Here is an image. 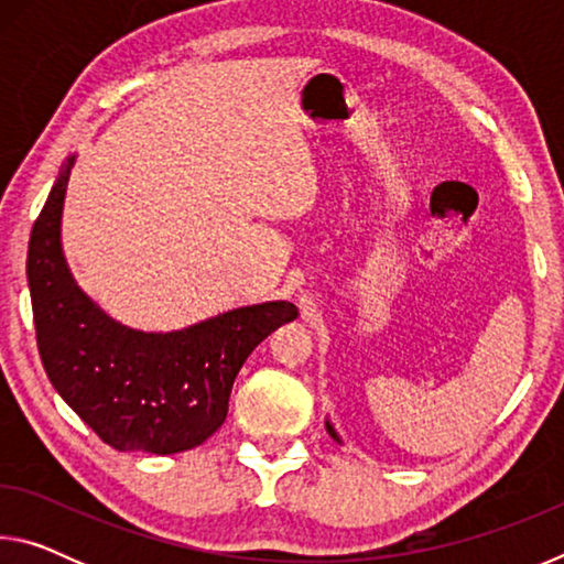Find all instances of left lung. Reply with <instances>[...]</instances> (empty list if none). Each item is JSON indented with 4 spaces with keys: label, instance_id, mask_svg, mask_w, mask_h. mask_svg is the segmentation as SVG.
<instances>
[{
    "label": "left lung",
    "instance_id": "8db88e82",
    "mask_svg": "<svg viewBox=\"0 0 564 564\" xmlns=\"http://www.w3.org/2000/svg\"><path fill=\"white\" fill-rule=\"evenodd\" d=\"M326 425H328V423H326ZM328 433H330L333 437H336V433H333V427H330V425H328Z\"/></svg>",
    "mask_w": 564,
    "mask_h": 564
}]
</instances>
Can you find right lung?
<instances>
[{
    "instance_id": "right-lung-1",
    "label": "right lung",
    "mask_w": 564,
    "mask_h": 564,
    "mask_svg": "<svg viewBox=\"0 0 564 564\" xmlns=\"http://www.w3.org/2000/svg\"><path fill=\"white\" fill-rule=\"evenodd\" d=\"M72 161L36 216L26 253L46 376L113 451H191L224 425L234 380L251 350L299 308L289 301L243 305L176 333H139L113 323L76 289L62 256Z\"/></svg>"
}]
</instances>
